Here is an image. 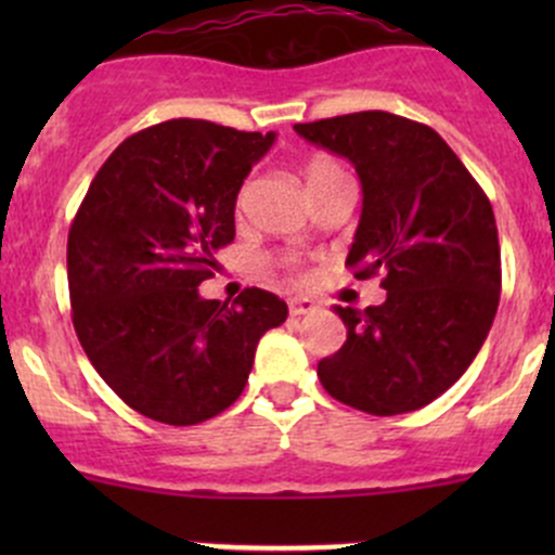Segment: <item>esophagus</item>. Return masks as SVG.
Masks as SVG:
<instances>
[{
    "label": "esophagus",
    "mask_w": 555,
    "mask_h": 555,
    "mask_svg": "<svg viewBox=\"0 0 555 555\" xmlns=\"http://www.w3.org/2000/svg\"><path fill=\"white\" fill-rule=\"evenodd\" d=\"M319 309V304L317 300H311V298H293L289 300V313H293V317H304V313H313Z\"/></svg>",
    "instance_id": "esophagus-1"
}]
</instances>
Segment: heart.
I'll use <instances>...</instances> for the list:
<instances>
[{
  "instance_id": "1",
  "label": "heart",
  "mask_w": 555,
  "mask_h": 555,
  "mask_svg": "<svg viewBox=\"0 0 555 555\" xmlns=\"http://www.w3.org/2000/svg\"><path fill=\"white\" fill-rule=\"evenodd\" d=\"M338 171H344V166H340L335 158H330V155H313V158L306 160L304 179L306 184H309V190H317L324 179H330Z\"/></svg>"
}]
</instances>
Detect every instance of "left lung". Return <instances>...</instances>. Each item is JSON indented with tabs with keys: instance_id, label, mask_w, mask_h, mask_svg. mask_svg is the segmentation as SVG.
<instances>
[{
	"instance_id": "obj_1",
	"label": "left lung",
	"mask_w": 555,
	"mask_h": 555,
	"mask_svg": "<svg viewBox=\"0 0 555 555\" xmlns=\"http://www.w3.org/2000/svg\"><path fill=\"white\" fill-rule=\"evenodd\" d=\"M306 142L349 158L362 215L346 266L382 273L386 300L335 306L346 344L317 376L373 416L418 411L467 371L500 306L502 260L489 198L438 131L391 112L298 122Z\"/></svg>"
}]
</instances>
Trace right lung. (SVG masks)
Instances as JSON below:
<instances>
[{"label": "right lung", "mask_w": 555, "mask_h": 555, "mask_svg": "<svg viewBox=\"0 0 555 555\" xmlns=\"http://www.w3.org/2000/svg\"><path fill=\"white\" fill-rule=\"evenodd\" d=\"M276 133L209 120L128 137L93 177L66 244L72 322L109 389L142 416L190 427L231 408L262 335L287 304L246 287L204 300L217 249L236 236V195Z\"/></svg>", "instance_id": "right-lung-1"}]
</instances>
